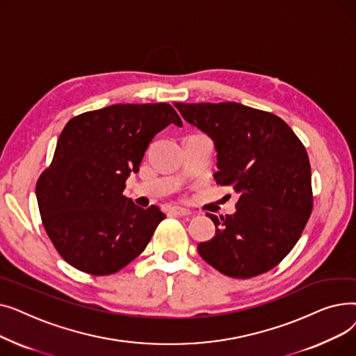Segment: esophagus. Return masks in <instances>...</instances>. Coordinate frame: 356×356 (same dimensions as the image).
<instances>
[{"label": "esophagus", "mask_w": 356, "mask_h": 356, "mask_svg": "<svg viewBox=\"0 0 356 356\" xmlns=\"http://www.w3.org/2000/svg\"><path fill=\"white\" fill-rule=\"evenodd\" d=\"M170 211H172L173 213L179 215V216H188V215H192V211H191V209H188V208H184V207H172V208H170Z\"/></svg>", "instance_id": "obj_1"}]
</instances>
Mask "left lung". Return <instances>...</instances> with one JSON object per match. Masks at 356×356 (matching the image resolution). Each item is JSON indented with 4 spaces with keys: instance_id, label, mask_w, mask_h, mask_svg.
I'll return each mask as SVG.
<instances>
[{
    "instance_id": "8db88e82",
    "label": "left lung",
    "mask_w": 356,
    "mask_h": 356,
    "mask_svg": "<svg viewBox=\"0 0 356 356\" xmlns=\"http://www.w3.org/2000/svg\"><path fill=\"white\" fill-rule=\"evenodd\" d=\"M175 106L213 140L216 183L232 186L239 193L234 215L219 219L207 213L216 232L197 245L199 255L234 278L270 271L297 244L313 211L312 172L303 143L271 112L236 102Z\"/></svg>"
}]
</instances>
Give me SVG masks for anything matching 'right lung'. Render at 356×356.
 <instances>
[{
  "mask_svg": "<svg viewBox=\"0 0 356 356\" xmlns=\"http://www.w3.org/2000/svg\"><path fill=\"white\" fill-rule=\"evenodd\" d=\"M181 127L172 105L117 104L73 117L35 184L43 227L67 264L114 274L137 258L165 218L122 195L145 149L167 125Z\"/></svg>",
  "mask_w": 356,
  "mask_h": 356,
  "instance_id": "right-lung-1",
  "label": "right lung"
}]
</instances>
